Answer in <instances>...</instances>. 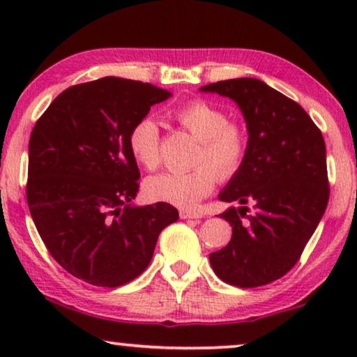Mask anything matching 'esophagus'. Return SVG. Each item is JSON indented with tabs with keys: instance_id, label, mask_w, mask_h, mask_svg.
Instances as JSON below:
<instances>
[{
	"instance_id": "obj_1",
	"label": "esophagus",
	"mask_w": 357,
	"mask_h": 357,
	"mask_svg": "<svg viewBox=\"0 0 357 357\" xmlns=\"http://www.w3.org/2000/svg\"><path fill=\"white\" fill-rule=\"evenodd\" d=\"M180 218H182V219H202L203 214L193 213V211H187V209H182V211H180Z\"/></svg>"
}]
</instances>
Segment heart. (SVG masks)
<instances>
[{"mask_svg": "<svg viewBox=\"0 0 357 357\" xmlns=\"http://www.w3.org/2000/svg\"><path fill=\"white\" fill-rule=\"evenodd\" d=\"M175 119L199 141L192 172H164L146 180L144 192L151 199L192 209L213 192L219 178H231L247 153V131L238 121L227 120L226 110L208 100H192L180 107ZM128 149L146 170L160 164L159 125L153 116H143L131 126Z\"/></svg>", "mask_w": 357, "mask_h": 357, "instance_id": "1", "label": "heart"}]
</instances>
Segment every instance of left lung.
I'll use <instances>...</instances> for the list:
<instances>
[{
	"instance_id": "8db88e82",
	"label": "left lung",
	"mask_w": 357,
	"mask_h": 357,
	"mask_svg": "<svg viewBox=\"0 0 357 357\" xmlns=\"http://www.w3.org/2000/svg\"><path fill=\"white\" fill-rule=\"evenodd\" d=\"M199 91L236 102L248 131L242 165L219 193L221 202L241 204L221 214L232 238L209 263L232 286L268 284L296 265L328 204L324 136L297 102L255 77Z\"/></svg>"
}]
</instances>
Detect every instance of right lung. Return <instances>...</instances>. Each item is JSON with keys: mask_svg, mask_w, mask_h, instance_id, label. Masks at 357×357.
Segmentation results:
<instances>
[{"mask_svg": "<svg viewBox=\"0 0 357 357\" xmlns=\"http://www.w3.org/2000/svg\"><path fill=\"white\" fill-rule=\"evenodd\" d=\"M169 91L107 76L63 91L29 141L27 203L50 255L79 280L126 284L148 268L169 203L135 206L139 169L128 133Z\"/></svg>", "mask_w": 357, "mask_h": 357, "instance_id": "right-lung-1", "label": "right lung"}]
</instances>
